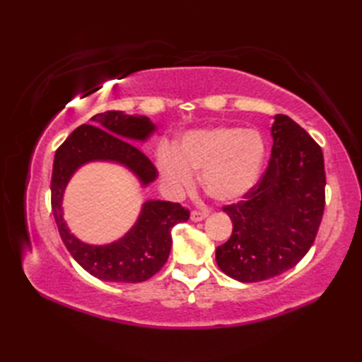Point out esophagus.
<instances>
[{
  "instance_id": "34e87169",
  "label": "esophagus",
  "mask_w": 362,
  "mask_h": 362,
  "mask_svg": "<svg viewBox=\"0 0 362 362\" xmlns=\"http://www.w3.org/2000/svg\"><path fill=\"white\" fill-rule=\"evenodd\" d=\"M206 216H209V211H191V221L193 222H201L204 221Z\"/></svg>"
}]
</instances>
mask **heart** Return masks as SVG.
Wrapping results in <instances>:
<instances>
[{
  "instance_id": "obj_1",
  "label": "heart",
  "mask_w": 362,
  "mask_h": 362,
  "mask_svg": "<svg viewBox=\"0 0 362 362\" xmlns=\"http://www.w3.org/2000/svg\"><path fill=\"white\" fill-rule=\"evenodd\" d=\"M264 158L266 143L257 130L221 126L187 134L177 149L161 146L156 166L169 193L180 194L193 188V171H197L205 193L228 204L255 188Z\"/></svg>"
}]
</instances>
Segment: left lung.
<instances>
[{
	"label": "left lung",
	"mask_w": 362,
	"mask_h": 362,
	"mask_svg": "<svg viewBox=\"0 0 362 362\" xmlns=\"http://www.w3.org/2000/svg\"><path fill=\"white\" fill-rule=\"evenodd\" d=\"M266 173L243 201L226 205L230 240L216 249L224 274L264 281L294 267L310 250L324 214L325 168L320 146L286 115H275Z\"/></svg>",
	"instance_id": "left-lung-1"
}]
</instances>
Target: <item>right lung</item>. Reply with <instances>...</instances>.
<instances>
[{"label": "right lung", "mask_w": 362, "mask_h": 362, "mask_svg": "<svg viewBox=\"0 0 362 362\" xmlns=\"http://www.w3.org/2000/svg\"><path fill=\"white\" fill-rule=\"evenodd\" d=\"M66 138L54 156L51 177V206L60 238L71 257L88 274L104 281L140 283L156 275L169 257L173 245L171 230L189 219V211L180 204L148 201L141 206L134 227L110 244H87L76 238L64 219V193L73 174L90 161H110L127 168L141 187L157 179L152 161L136 148L146 141L157 126L140 115L118 110L98 113Z\"/></svg>", "instance_id": "obj_1"}]
</instances>
